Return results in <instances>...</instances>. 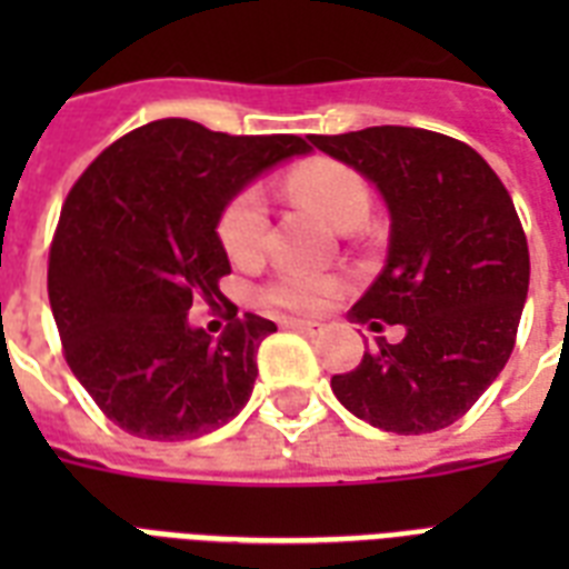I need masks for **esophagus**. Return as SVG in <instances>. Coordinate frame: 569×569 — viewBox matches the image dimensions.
<instances>
[{
	"label": "esophagus",
	"instance_id": "obj_1",
	"mask_svg": "<svg viewBox=\"0 0 569 569\" xmlns=\"http://www.w3.org/2000/svg\"><path fill=\"white\" fill-rule=\"evenodd\" d=\"M280 325L292 327V330H300V332H309V336H316V332L325 330V325H318V321H303V318H283Z\"/></svg>",
	"mask_w": 569,
	"mask_h": 569
}]
</instances>
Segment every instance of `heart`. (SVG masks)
Wrapping results in <instances>:
<instances>
[{"label":"heart","mask_w":569,"mask_h":569,"mask_svg":"<svg viewBox=\"0 0 569 569\" xmlns=\"http://www.w3.org/2000/svg\"><path fill=\"white\" fill-rule=\"evenodd\" d=\"M286 189L298 201L316 207L336 228L362 224L371 210V187L357 166L336 157H307L286 172ZM219 242L233 262L260 260L269 237V207L257 187H242L221 207L216 224ZM345 289L341 277L318 271H283L260 286V300L292 312H318Z\"/></svg>","instance_id":"heart-1"}]
</instances>
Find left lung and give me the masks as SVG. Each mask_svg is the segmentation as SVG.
<instances>
[{
    "instance_id": "1",
    "label": "left lung",
    "mask_w": 569,
    "mask_h": 569,
    "mask_svg": "<svg viewBox=\"0 0 569 569\" xmlns=\"http://www.w3.org/2000/svg\"><path fill=\"white\" fill-rule=\"evenodd\" d=\"M357 166L391 212L386 269L350 316L403 325L362 362L332 373L341 406L386 432H436L468 412L509 362L529 292V244L509 189L482 154L447 133L377 124L316 133Z\"/></svg>"
}]
</instances>
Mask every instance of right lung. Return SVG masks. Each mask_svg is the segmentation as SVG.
Instances as JSON below:
<instances>
[{"label":"right lung","instance_id":"right-lung-1","mask_svg":"<svg viewBox=\"0 0 569 569\" xmlns=\"http://www.w3.org/2000/svg\"><path fill=\"white\" fill-rule=\"evenodd\" d=\"M309 149L295 133L230 137L157 119L110 142L72 183L49 248V303L67 365L124 432L187 441L248 403L274 321L237 318L224 300L230 325L210 339L187 312L224 298L221 207L253 174Z\"/></svg>","mask_w":569,"mask_h":569}]
</instances>
